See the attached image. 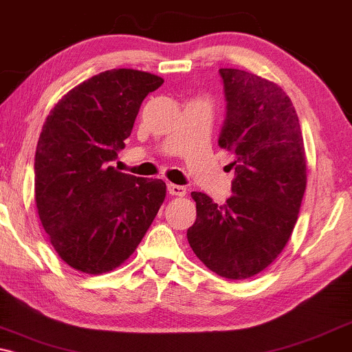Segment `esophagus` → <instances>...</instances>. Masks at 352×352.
Returning a JSON list of instances; mask_svg holds the SVG:
<instances>
[{"mask_svg":"<svg viewBox=\"0 0 352 352\" xmlns=\"http://www.w3.org/2000/svg\"><path fill=\"white\" fill-rule=\"evenodd\" d=\"M168 194L173 197H184L187 194L184 186H177V184H168Z\"/></svg>","mask_w":352,"mask_h":352,"instance_id":"obj_1","label":"esophagus"}]
</instances>
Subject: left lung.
Wrapping results in <instances>:
<instances>
[{
  "label": "left lung",
  "instance_id": "1",
  "mask_svg": "<svg viewBox=\"0 0 352 352\" xmlns=\"http://www.w3.org/2000/svg\"><path fill=\"white\" fill-rule=\"evenodd\" d=\"M228 118L219 146L234 153L232 195L218 206L192 192L197 219L187 240L210 271L245 280L276 261L295 229L306 192V152L296 110L277 83L219 69Z\"/></svg>",
  "mask_w": 352,
  "mask_h": 352
}]
</instances>
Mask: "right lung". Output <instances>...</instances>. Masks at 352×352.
<instances>
[{
	"label": "right lung",
	"instance_id": "right-lung-1",
	"mask_svg": "<svg viewBox=\"0 0 352 352\" xmlns=\"http://www.w3.org/2000/svg\"><path fill=\"white\" fill-rule=\"evenodd\" d=\"M163 85L148 72L113 69L70 89L47 115L35 153V201L52 248L99 276L126 261L166 197L162 179L112 166L142 100Z\"/></svg>",
	"mask_w": 352,
	"mask_h": 352
}]
</instances>
